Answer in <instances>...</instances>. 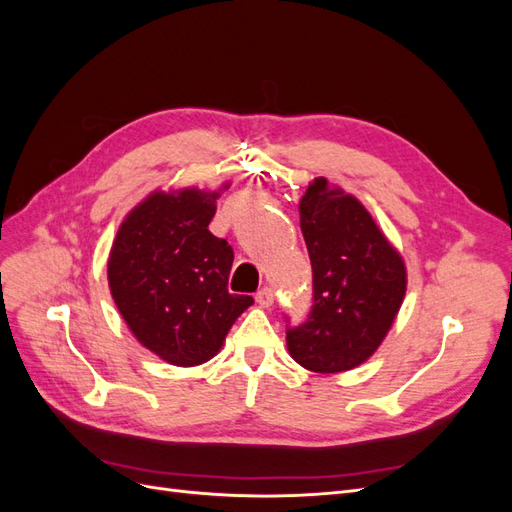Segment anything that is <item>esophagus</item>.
Wrapping results in <instances>:
<instances>
[{"instance_id":"1","label":"esophagus","mask_w":512,"mask_h":512,"mask_svg":"<svg viewBox=\"0 0 512 512\" xmlns=\"http://www.w3.org/2000/svg\"><path fill=\"white\" fill-rule=\"evenodd\" d=\"M256 303L260 305V307H271L273 305V290L271 288H260L258 292H256Z\"/></svg>"}]
</instances>
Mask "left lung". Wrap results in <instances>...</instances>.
Wrapping results in <instances>:
<instances>
[{
  "label": "left lung",
  "mask_w": 512,
  "mask_h": 512,
  "mask_svg": "<svg viewBox=\"0 0 512 512\" xmlns=\"http://www.w3.org/2000/svg\"><path fill=\"white\" fill-rule=\"evenodd\" d=\"M312 260L314 305L286 331L288 352L316 374L365 363L391 331L406 297V262L356 196L316 177L299 200Z\"/></svg>",
  "instance_id": "obj_1"
}]
</instances>
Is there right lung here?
I'll list each match as a JSON object with an SVG mask.
<instances>
[{"label":"right lung","mask_w":512,"mask_h":512,"mask_svg":"<svg viewBox=\"0 0 512 512\" xmlns=\"http://www.w3.org/2000/svg\"><path fill=\"white\" fill-rule=\"evenodd\" d=\"M218 198L220 190L151 192L121 222L108 254V288L128 329L177 367L213 359L254 303L228 292L235 254L209 232Z\"/></svg>","instance_id":"1"}]
</instances>
